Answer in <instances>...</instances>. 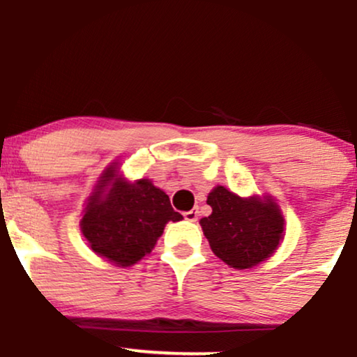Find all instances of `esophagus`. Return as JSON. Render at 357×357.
Returning <instances> with one entry per match:
<instances>
[{
  "mask_svg": "<svg viewBox=\"0 0 357 357\" xmlns=\"http://www.w3.org/2000/svg\"><path fill=\"white\" fill-rule=\"evenodd\" d=\"M184 220H188V221L198 220V210H190V211L184 213Z\"/></svg>",
  "mask_w": 357,
  "mask_h": 357,
  "instance_id": "34e87169",
  "label": "esophagus"
}]
</instances>
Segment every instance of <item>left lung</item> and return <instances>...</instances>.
Segmentation results:
<instances>
[{
	"instance_id": "1",
	"label": "left lung",
	"mask_w": 357,
	"mask_h": 357,
	"mask_svg": "<svg viewBox=\"0 0 357 357\" xmlns=\"http://www.w3.org/2000/svg\"><path fill=\"white\" fill-rule=\"evenodd\" d=\"M206 203L213 211L199 225L213 253L233 268H252L267 260L284 238V216L270 196L240 198L216 186Z\"/></svg>"
}]
</instances>
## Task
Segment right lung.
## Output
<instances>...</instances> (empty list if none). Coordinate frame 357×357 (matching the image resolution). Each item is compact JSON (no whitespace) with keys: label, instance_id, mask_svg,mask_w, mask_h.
I'll return each mask as SVG.
<instances>
[{"label":"right lung","instance_id":"obj_1","mask_svg":"<svg viewBox=\"0 0 357 357\" xmlns=\"http://www.w3.org/2000/svg\"><path fill=\"white\" fill-rule=\"evenodd\" d=\"M183 216L169 196L149 179L126 181L110 166L89 198L80 228L89 247L117 267H130L151 253L167 221Z\"/></svg>","mask_w":357,"mask_h":357}]
</instances>
